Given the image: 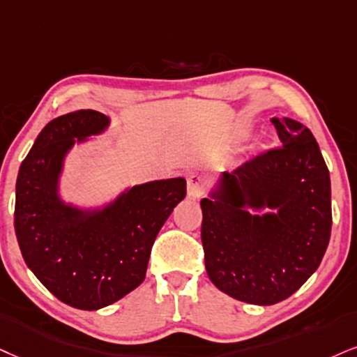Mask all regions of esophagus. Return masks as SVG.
Wrapping results in <instances>:
<instances>
[{
  "label": "esophagus",
  "instance_id": "34e87169",
  "mask_svg": "<svg viewBox=\"0 0 357 357\" xmlns=\"http://www.w3.org/2000/svg\"><path fill=\"white\" fill-rule=\"evenodd\" d=\"M205 192V178L199 174L187 175V193L190 199H200Z\"/></svg>",
  "mask_w": 357,
  "mask_h": 357
}]
</instances>
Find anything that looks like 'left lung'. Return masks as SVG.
Wrapping results in <instances>:
<instances>
[{"mask_svg": "<svg viewBox=\"0 0 357 357\" xmlns=\"http://www.w3.org/2000/svg\"><path fill=\"white\" fill-rule=\"evenodd\" d=\"M271 122L281 147L223 172L200 202L208 278L228 296L259 306L289 298L318 270L333 223L329 170L311 130L288 117Z\"/></svg>", "mask_w": 357, "mask_h": 357, "instance_id": "8db88e82", "label": "left lung"}]
</instances>
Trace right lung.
<instances>
[{
  "mask_svg": "<svg viewBox=\"0 0 357 357\" xmlns=\"http://www.w3.org/2000/svg\"><path fill=\"white\" fill-rule=\"evenodd\" d=\"M109 119L81 109L51 121L20 167L15 230L26 265L59 301L94 311L142 283L157 233L178 202L183 178L132 187L102 210L66 205L57 182L74 144L100 134Z\"/></svg>",
  "mask_w": 357,
  "mask_h": 357,
  "instance_id": "obj_1",
  "label": "right lung"
}]
</instances>
